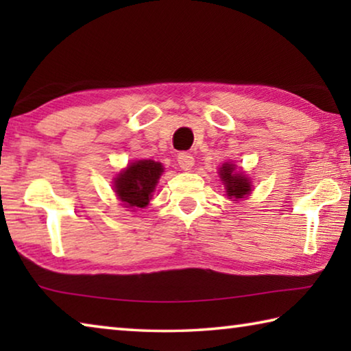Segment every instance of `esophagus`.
<instances>
[{
    "label": "esophagus",
    "instance_id": "esophagus-1",
    "mask_svg": "<svg viewBox=\"0 0 351 351\" xmlns=\"http://www.w3.org/2000/svg\"><path fill=\"white\" fill-rule=\"evenodd\" d=\"M178 164H180V167H181L182 170L189 171V170H192L193 164H195V159H193L192 154H189V153H180V154H178Z\"/></svg>",
    "mask_w": 351,
    "mask_h": 351
}]
</instances>
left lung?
I'll use <instances>...</instances> for the list:
<instances>
[{"mask_svg":"<svg viewBox=\"0 0 351 351\" xmlns=\"http://www.w3.org/2000/svg\"><path fill=\"white\" fill-rule=\"evenodd\" d=\"M218 173L224 184L226 195H228L229 199L239 201L246 198L247 195L251 193V181H249V178L243 173V171L237 170L234 164L224 162Z\"/></svg>","mask_w":351,"mask_h":351,"instance_id":"8db88e82","label":"left lung"}]
</instances>
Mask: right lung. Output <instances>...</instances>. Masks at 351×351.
<instances>
[{"mask_svg": "<svg viewBox=\"0 0 351 351\" xmlns=\"http://www.w3.org/2000/svg\"><path fill=\"white\" fill-rule=\"evenodd\" d=\"M162 171V164L152 159H139L128 164V167L114 178V192L122 206L128 209H144L150 203Z\"/></svg>", "mask_w": 351, "mask_h": 351, "instance_id": "add662e5", "label": "right lung"}]
</instances>
